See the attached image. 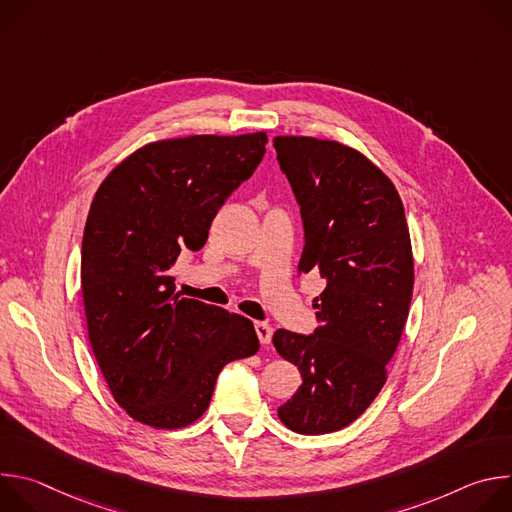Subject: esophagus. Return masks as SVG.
<instances>
[{
  "instance_id": "obj_1",
  "label": "esophagus",
  "mask_w": 512,
  "mask_h": 512,
  "mask_svg": "<svg viewBox=\"0 0 512 512\" xmlns=\"http://www.w3.org/2000/svg\"><path fill=\"white\" fill-rule=\"evenodd\" d=\"M255 332H257V338L261 344H269L271 342V336H273V328L265 322H255Z\"/></svg>"
}]
</instances>
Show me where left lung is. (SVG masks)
Here are the masks:
<instances>
[{"label":"left lung","mask_w":512,"mask_h":512,"mask_svg":"<svg viewBox=\"0 0 512 512\" xmlns=\"http://www.w3.org/2000/svg\"><path fill=\"white\" fill-rule=\"evenodd\" d=\"M273 148L302 206L298 275L326 281L316 332L273 334L304 379L277 415L291 431L320 435L350 425L387 381L413 296L411 237L395 184L358 150L308 135H275Z\"/></svg>","instance_id":"8db88e82"}]
</instances>
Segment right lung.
Returning a JSON list of instances; mask_svg holds the SVG:
<instances>
[{"label":"right lung","instance_id":"obj_1","mask_svg":"<svg viewBox=\"0 0 512 512\" xmlns=\"http://www.w3.org/2000/svg\"><path fill=\"white\" fill-rule=\"evenodd\" d=\"M265 143V131L150 141L91 202L81 257L89 342L113 399L143 425L194 423L225 364L259 350L249 318L182 298L170 269L182 251L204 247Z\"/></svg>","mask_w":512,"mask_h":512}]
</instances>
